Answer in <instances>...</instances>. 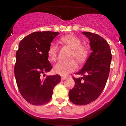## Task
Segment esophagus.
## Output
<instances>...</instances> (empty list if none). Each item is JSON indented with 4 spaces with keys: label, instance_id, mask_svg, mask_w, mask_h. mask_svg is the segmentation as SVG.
Listing matches in <instances>:
<instances>
[{
    "label": "esophagus",
    "instance_id": "34e87169",
    "mask_svg": "<svg viewBox=\"0 0 126 126\" xmlns=\"http://www.w3.org/2000/svg\"><path fill=\"white\" fill-rule=\"evenodd\" d=\"M66 79V77H65V76H62V77H61V80H64Z\"/></svg>",
    "mask_w": 126,
    "mask_h": 126
}]
</instances>
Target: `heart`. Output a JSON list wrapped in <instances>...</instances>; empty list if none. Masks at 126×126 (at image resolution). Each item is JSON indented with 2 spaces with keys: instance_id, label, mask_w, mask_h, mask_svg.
<instances>
[{
  "instance_id": "b5f03b06",
  "label": "heart",
  "mask_w": 126,
  "mask_h": 126,
  "mask_svg": "<svg viewBox=\"0 0 126 126\" xmlns=\"http://www.w3.org/2000/svg\"><path fill=\"white\" fill-rule=\"evenodd\" d=\"M62 41L73 49L71 58H76L79 63H82L87 59L88 50L86 47L82 46L81 39L77 36L69 35L62 38ZM58 47L55 42H52L48 49V56L51 61H55L57 58ZM78 68L77 63L74 60L69 62H59L54 66V72L57 74L66 76L71 72L76 71Z\"/></svg>"
}]
</instances>
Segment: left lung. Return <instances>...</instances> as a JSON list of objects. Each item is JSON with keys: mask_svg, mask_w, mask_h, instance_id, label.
Segmentation results:
<instances>
[{"mask_svg": "<svg viewBox=\"0 0 126 126\" xmlns=\"http://www.w3.org/2000/svg\"><path fill=\"white\" fill-rule=\"evenodd\" d=\"M90 41L92 52L82 69L73 77L74 87L69 91L70 101L76 105H87L97 99L102 93L109 77L111 60L110 46L99 35L83 32Z\"/></svg>", "mask_w": 126, "mask_h": 126, "instance_id": "8db88e82", "label": "left lung"}]
</instances>
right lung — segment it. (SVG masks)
<instances>
[{
    "mask_svg": "<svg viewBox=\"0 0 126 126\" xmlns=\"http://www.w3.org/2000/svg\"><path fill=\"white\" fill-rule=\"evenodd\" d=\"M58 34L50 31L35 32L25 36L19 44L16 54L15 78L21 94L32 105L49 102L53 89L61 80L58 74L41 78L44 72L52 69L48 60V49Z\"/></svg>",
    "mask_w": 126,
    "mask_h": 126,
    "instance_id": "right-lung-1",
    "label": "right lung"
}]
</instances>
